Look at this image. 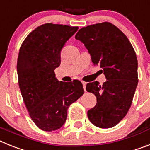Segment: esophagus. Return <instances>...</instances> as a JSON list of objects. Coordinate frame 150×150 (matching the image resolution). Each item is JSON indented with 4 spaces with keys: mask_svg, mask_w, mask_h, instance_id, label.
I'll return each mask as SVG.
<instances>
[{
    "mask_svg": "<svg viewBox=\"0 0 150 150\" xmlns=\"http://www.w3.org/2000/svg\"><path fill=\"white\" fill-rule=\"evenodd\" d=\"M82 83H83V88H84V90H85V91H86V84H87V83H86V82L82 81Z\"/></svg>",
    "mask_w": 150,
    "mask_h": 150,
    "instance_id": "1",
    "label": "esophagus"
}]
</instances>
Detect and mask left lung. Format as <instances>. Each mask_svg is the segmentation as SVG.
<instances>
[{
	"label": "left lung",
	"instance_id": "left-lung-1",
	"mask_svg": "<svg viewBox=\"0 0 150 150\" xmlns=\"http://www.w3.org/2000/svg\"><path fill=\"white\" fill-rule=\"evenodd\" d=\"M75 38L84 43L94 65L103 69L107 81L88 83L86 91L96 96L97 104L88 111L95 126L110 128L120 122L132 105L138 83L137 59L125 34L110 22L83 27Z\"/></svg>",
	"mask_w": 150,
	"mask_h": 150
}]
</instances>
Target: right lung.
<instances>
[{
	"label": "right lung",
	"mask_w": 150,
	"mask_h": 150,
	"mask_svg": "<svg viewBox=\"0 0 150 150\" xmlns=\"http://www.w3.org/2000/svg\"><path fill=\"white\" fill-rule=\"evenodd\" d=\"M77 26L46 23L38 26L21 45L17 61L18 86L29 116L45 132L61 128L69 106L84 94L79 80L64 83L55 77L61 50Z\"/></svg>",
	"instance_id": "obj_1"
}]
</instances>
